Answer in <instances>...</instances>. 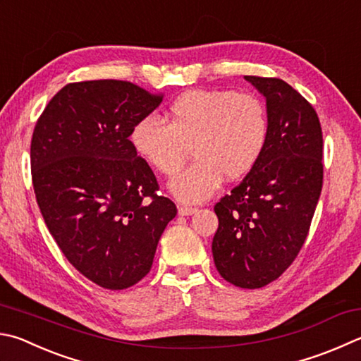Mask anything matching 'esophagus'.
Segmentation results:
<instances>
[{"label": "esophagus", "instance_id": "esophagus-1", "mask_svg": "<svg viewBox=\"0 0 361 361\" xmlns=\"http://www.w3.org/2000/svg\"><path fill=\"white\" fill-rule=\"evenodd\" d=\"M194 213H197V208H194V207H180L178 208L180 216H191Z\"/></svg>", "mask_w": 361, "mask_h": 361}]
</instances>
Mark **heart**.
<instances>
[{"label": "heart", "mask_w": 361, "mask_h": 361, "mask_svg": "<svg viewBox=\"0 0 361 361\" xmlns=\"http://www.w3.org/2000/svg\"><path fill=\"white\" fill-rule=\"evenodd\" d=\"M142 161L162 175H173L192 148V166L169 181V192L183 203H200L222 181L243 178L259 162L268 140L267 109L257 96L231 90H192L172 102L167 123L153 115L129 134Z\"/></svg>", "instance_id": "heart-1"}]
</instances>
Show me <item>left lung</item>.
<instances>
[{"instance_id":"left-lung-1","label":"left lung","mask_w":361,"mask_h":361,"mask_svg":"<svg viewBox=\"0 0 361 361\" xmlns=\"http://www.w3.org/2000/svg\"><path fill=\"white\" fill-rule=\"evenodd\" d=\"M267 101L259 162L214 205L213 259L227 283L259 289L297 257L322 191V128L316 110L281 78L246 75Z\"/></svg>"}]
</instances>
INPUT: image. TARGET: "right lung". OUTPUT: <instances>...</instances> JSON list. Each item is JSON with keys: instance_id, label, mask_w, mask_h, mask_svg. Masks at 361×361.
Here are the masks:
<instances>
[{"instance_id": "right-lung-1", "label": "right lung", "mask_w": 361, "mask_h": 361, "mask_svg": "<svg viewBox=\"0 0 361 361\" xmlns=\"http://www.w3.org/2000/svg\"><path fill=\"white\" fill-rule=\"evenodd\" d=\"M161 102V94L130 82L69 83L32 133V188L49 232L71 264L104 289H128L147 276L176 214L129 140L134 124Z\"/></svg>"}]
</instances>
